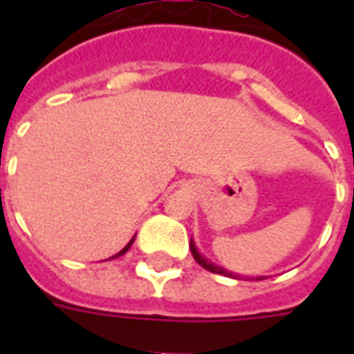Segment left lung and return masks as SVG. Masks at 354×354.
<instances>
[{
  "mask_svg": "<svg viewBox=\"0 0 354 354\" xmlns=\"http://www.w3.org/2000/svg\"><path fill=\"white\" fill-rule=\"evenodd\" d=\"M189 246H191V252H193L194 261H196V263H198L202 268L209 270V272H213V274L226 275V277H235V279H239V277H241V275L233 274V272H227V270H224L222 266H216L215 263H211L209 259H205L204 255L198 252V248H196V244H194L193 239H191V244H189ZM255 279H266V277H264V275H259V277H255Z\"/></svg>",
  "mask_w": 354,
  "mask_h": 354,
  "instance_id": "1",
  "label": "left lung"
}]
</instances>
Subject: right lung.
<instances>
[{
  "label": "right lung",
  "mask_w": 354,
  "mask_h": 354,
  "mask_svg": "<svg viewBox=\"0 0 354 354\" xmlns=\"http://www.w3.org/2000/svg\"><path fill=\"white\" fill-rule=\"evenodd\" d=\"M133 239H136V236H132V239H130V242H128L127 246L122 248L121 252H119V253H115V255H113V257H110V259H115V257H121V255H124V253H127L128 250H130V246H132V244H133Z\"/></svg>",
  "instance_id": "right-lung-1"
}]
</instances>
